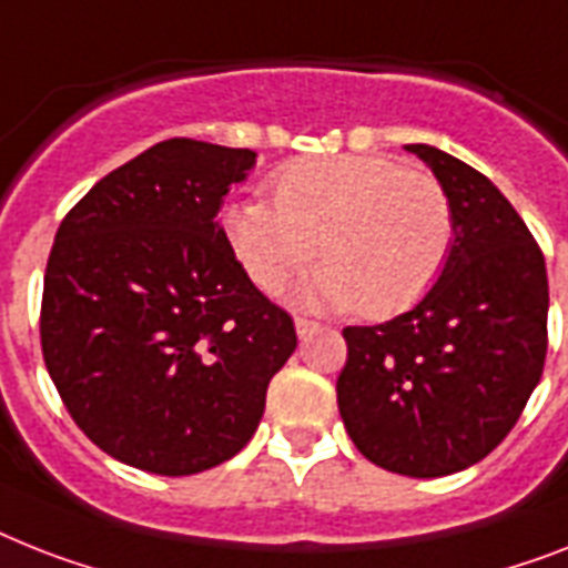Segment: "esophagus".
Listing matches in <instances>:
<instances>
[{"label": "esophagus", "mask_w": 568, "mask_h": 568, "mask_svg": "<svg viewBox=\"0 0 568 568\" xmlns=\"http://www.w3.org/2000/svg\"><path fill=\"white\" fill-rule=\"evenodd\" d=\"M294 326H297L300 338H308L312 332H317V326H321V324H315V321H308V317H294Z\"/></svg>", "instance_id": "esophagus-1"}]
</instances>
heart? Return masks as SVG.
Returning a JSON list of instances; mask_svg holds the SVG:
<instances>
[{
    "label": "heart",
    "mask_w": 568,
    "mask_h": 568,
    "mask_svg": "<svg viewBox=\"0 0 568 568\" xmlns=\"http://www.w3.org/2000/svg\"><path fill=\"white\" fill-rule=\"evenodd\" d=\"M230 204L221 227L262 292L321 256L300 297L312 306L390 317L426 297L449 265L455 212L440 180L382 154L303 156Z\"/></svg>",
    "instance_id": "heart-1"
}]
</instances>
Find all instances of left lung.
Returning a JSON list of instances; mask_svg holds the SVG:
<instances>
[{"instance_id":"obj_1","label":"left lung","mask_w":568,"mask_h":568,"mask_svg":"<svg viewBox=\"0 0 568 568\" xmlns=\"http://www.w3.org/2000/svg\"><path fill=\"white\" fill-rule=\"evenodd\" d=\"M455 212V247L412 312L347 326L338 412L376 467L437 478L487 458L542 376L548 276L537 239L490 180L432 145H405Z\"/></svg>"}]
</instances>
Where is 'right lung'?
Listing matches in <instances>:
<instances>
[{"label": "right lung", "instance_id": "obj_1", "mask_svg": "<svg viewBox=\"0 0 568 568\" xmlns=\"http://www.w3.org/2000/svg\"><path fill=\"white\" fill-rule=\"evenodd\" d=\"M251 149L156 142L67 212L45 262L40 347L92 444L156 476L233 458L297 347L215 221Z\"/></svg>", "mask_w": 568, "mask_h": 568}]
</instances>
